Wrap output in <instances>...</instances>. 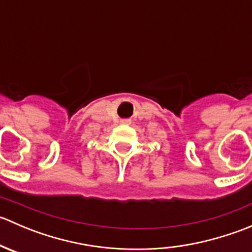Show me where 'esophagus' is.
Returning a JSON list of instances; mask_svg holds the SVG:
<instances>
[{"mask_svg": "<svg viewBox=\"0 0 252 252\" xmlns=\"http://www.w3.org/2000/svg\"><path fill=\"white\" fill-rule=\"evenodd\" d=\"M122 124H130V121L129 119H122Z\"/></svg>", "mask_w": 252, "mask_h": 252, "instance_id": "esophagus-1", "label": "esophagus"}]
</instances>
